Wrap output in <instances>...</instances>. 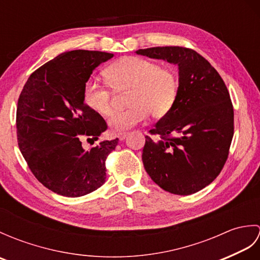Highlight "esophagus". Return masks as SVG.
Segmentation results:
<instances>
[{
	"mask_svg": "<svg viewBox=\"0 0 260 260\" xmlns=\"http://www.w3.org/2000/svg\"><path fill=\"white\" fill-rule=\"evenodd\" d=\"M127 135H128V133H119V134H117V137H118L119 141H123V140L126 139Z\"/></svg>",
	"mask_w": 260,
	"mask_h": 260,
	"instance_id": "esophagus-1",
	"label": "esophagus"
}]
</instances>
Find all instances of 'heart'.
Instances as JSON below:
<instances>
[{"instance_id": "1", "label": "heart", "mask_w": 260, "mask_h": 260, "mask_svg": "<svg viewBox=\"0 0 260 260\" xmlns=\"http://www.w3.org/2000/svg\"><path fill=\"white\" fill-rule=\"evenodd\" d=\"M116 91L132 89L129 108L116 110L108 119L110 129L119 133L139 125L150 117L167 115L178 96L179 80L172 68L159 67L156 62L140 57H125L105 71ZM84 102L93 112L107 116L112 113V91L96 79H88L82 88Z\"/></svg>"}]
</instances>
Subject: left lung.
Segmentation results:
<instances>
[{
  "instance_id": "8db88e82",
  "label": "left lung",
  "mask_w": 260,
  "mask_h": 260,
  "mask_svg": "<svg viewBox=\"0 0 260 260\" xmlns=\"http://www.w3.org/2000/svg\"><path fill=\"white\" fill-rule=\"evenodd\" d=\"M136 54L178 66V96L172 109L150 131L161 135L159 140L145 137L142 159L163 190L192 194L211 183L227 161L234 136L228 89L208 60L191 49L154 47Z\"/></svg>"
}]
</instances>
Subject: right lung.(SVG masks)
Listing matches in <instances>:
<instances>
[{"label": "right lung", "mask_w": 260, "mask_h": 260, "mask_svg": "<svg viewBox=\"0 0 260 260\" xmlns=\"http://www.w3.org/2000/svg\"><path fill=\"white\" fill-rule=\"evenodd\" d=\"M113 57L103 51L63 52L37 69L21 91L16 109L20 151L38 181L57 194L86 196L106 180L105 161L118 139L99 141L106 121L85 104L82 88L92 71ZM79 135L99 144L85 150Z\"/></svg>", "instance_id": "right-lung-1"}]
</instances>
